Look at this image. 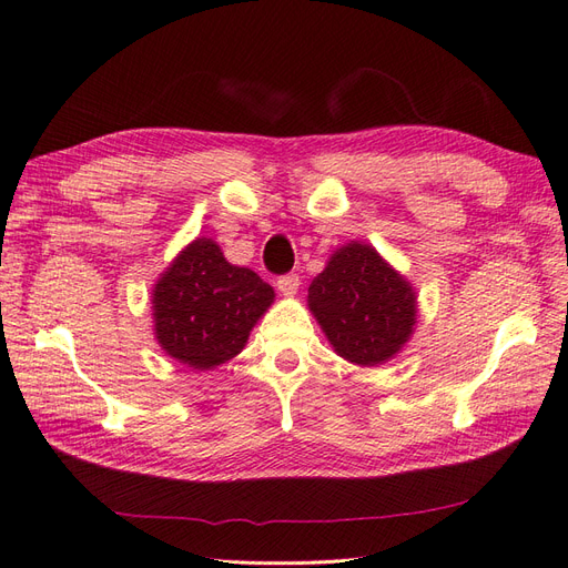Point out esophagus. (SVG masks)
<instances>
[{
  "label": "esophagus",
  "mask_w": 568,
  "mask_h": 568,
  "mask_svg": "<svg viewBox=\"0 0 568 568\" xmlns=\"http://www.w3.org/2000/svg\"><path fill=\"white\" fill-rule=\"evenodd\" d=\"M298 286H301V280L296 277V274H284V277H280V280H277V288H280V294H282V296H286V298L296 296Z\"/></svg>",
  "instance_id": "34e87169"
}]
</instances>
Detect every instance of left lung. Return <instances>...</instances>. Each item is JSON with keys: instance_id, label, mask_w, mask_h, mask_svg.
<instances>
[{"instance_id": "1", "label": "left lung", "mask_w": 568, "mask_h": 568, "mask_svg": "<svg viewBox=\"0 0 568 568\" xmlns=\"http://www.w3.org/2000/svg\"><path fill=\"white\" fill-rule=\"evenodd\" d=\"M307 307L336 355L379 367L417 326V291L365 242L336 248L307 288Z\"/></svg>"}]
</instances>
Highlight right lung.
I'll return each mask as SVG.
<instances>
[{"mask_svg":"<svg viewBox=\"0 0 568 568\" xmlns=\"http://www.w3.org/2000/svg\"><path fill=\"white\" fill-rule=\"evenodd\" d=\"M274 303V288L232 265L209 236H196L151 288L153 336L178 363L205 372L244 351Z\"/></svg>","mask_w":568,"mask_h":568,"instance_id":"right-lung-1","label":"right lung"}]
</instances>
